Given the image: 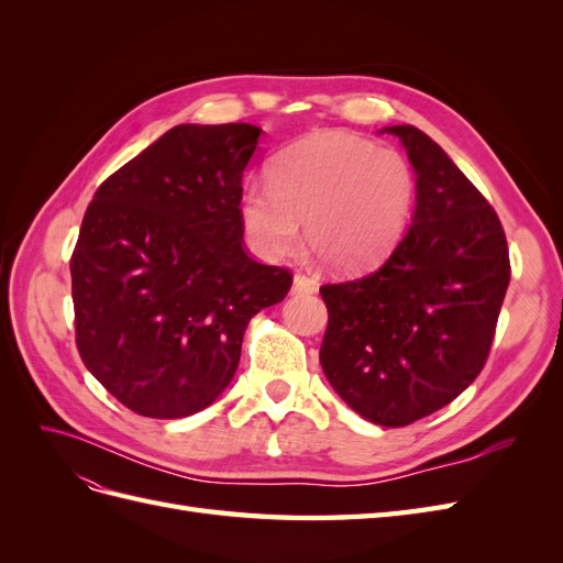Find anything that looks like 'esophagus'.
<instances>
[{
    "instance_id": "1",
    "label": "esophagus",
    "mask_w": 563,
    "mask_h": 563,
    "mask_svg": "<svg viewBox=\"0 0 563 563\" xmlns=\"http://www.w3.org/2000/svg\"><path fill=\"white\" fill-rule=\"evenodd\" d=\"M314 291H317V284L310 277H305V275L294 277V284H291L294 296H308V294H314Z\"/></svg>"
}]
</instances>
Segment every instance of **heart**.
I'll use <instances>...</instances> for the list:
<instances>
[{"label": "heart", "instance_id": "1", "mask_svg": "<svg viewBox=\"0 0 563 563\" xmlns=\"http://www.w3.org/2000/svg\"><path fill=\"white\" fill-rule=\"evenodd\" d=\"M416 176L401 152L340 131L312 133L269 166V185H249L240 218L249 246L265 261L305 240L335 272L378 265L408 230Z\"/></svg>", "mask_w": 563, "mask_h": 563}]
</instances>
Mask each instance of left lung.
Here are the masks:
<instances>
[{"label":"left lung","instance_id":"1","mask_svg":"<svg viewBox=\"0 0 563 563\" xmlns=\"http://www.w3.org/2000/svg\"><path fill=\"white\" fill-rule=\"evenodd\" d=\"M397 135L416 174L411 228L371 275L321 286L323 376L383 428L430 416L479 376L509 284L500 220L428 133Z\"/></svg>","mask_w":563,"mask_h":563}]
</instances>
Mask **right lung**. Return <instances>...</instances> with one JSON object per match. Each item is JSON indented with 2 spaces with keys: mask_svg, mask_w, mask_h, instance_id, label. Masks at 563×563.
<instances>
[{
  "mask_svg": "<svg viewBox=\"0 0 563 563\" xmlns=\"http://www.w3.org/2000/svg\"><path fill=\"white\" fill-rule=\"evenodd\" d=\"M263 129L178 124L98 187L70 272L81 362L145 418H185L234 378L253 314L291 288L242 249Z\"/></svg>",
  "mask_w": 563,
  "mask_h": 563,
  "instance_id": "obj_1",
  "label": "right lung"
}]
</instances>
